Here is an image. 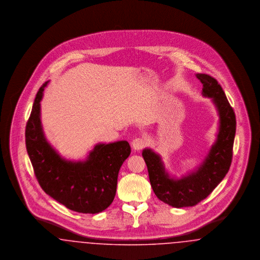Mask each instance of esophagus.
Returning <instances> with one entry per match:
<instances>
[{
  "label": "esophagus",
  "instance_id": "obj_1",
  "mask_svg": "<svg viewBox=\"0 0 260 260\" xmlns=\"http://www.w3.org/2000/svg\"><path fill=\"white\" fill-rule=\"evenodd\" d=\"M132 144H133V148L136 149L137 151H140V150L144 148V146L146 144V141L142 137H136L133 140Z\"/></svg>",
  "mask_w": 260,
  "mask_h": 260
}]
</instances>
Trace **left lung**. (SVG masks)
<instances>
[{"label": "left lung", "instance_id": "8db88e82", "mask_svg": "<svg viewBox=\"0 0 260 260\" xmlns=\"http://www.w3.org/2000/svg\"><path fill=\"white\" fill-rule=\"evenodd\" d=\"M197 78L203 84V94L213 99L220 118L217 141L210 150L209 157L196 173L180 180H173L165 172L157 154L150 149L142 152L155 195L174 208L193 207L207 198L228 173L233 157L236 134L234 109L216 79L208 74H197Z\"/></svg>", "mask_w": 260, "mask_h": 260}]
</instances>
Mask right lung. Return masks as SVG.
<instances>
[{
	"label": "right lung",
	"mask_w": 260,
	"mask_h": 260,
	"mask_svg": "<svg viewBox=\"0 0 260 260\" xmlns=\"http://www.w3.org/2000/svg\"><path fill=\"white\" fill-rule=\"evenodd\" d=\"M48 82L36 94L25 128V143L42 189L69 210L98 213L107 209L116 195L118 173L131 154L127 141L99 144L86 161L62 160L43 135L40 101Z\"/></svg>",
	"instance_id": "obj_1"
}]
</instances>
